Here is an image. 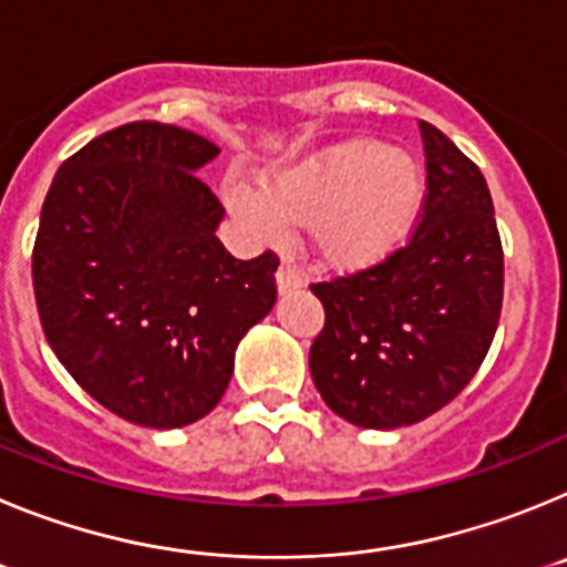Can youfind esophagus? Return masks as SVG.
<instances>
[{
  "mask_svg": "<svg viewBox=\"0 0 567 567\" xmlns=\"http://www.w3.org/2000/svg\"><path fill=\"white\" fill-rule=\"evenodd\" d=\"M275 284H278V292L287 295V292H295V289L303 287V278H300L298 269L289 264V260H284L278 269V275H275Z\"/></svg>",
  "mask_w": 567,
  "mask_h": 567,
  "instance_id": "obj_1",
  "label": "esophagus"
}]
</instances>
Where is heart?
I'll list each match as a JSON object with an SVG mask.
<instances>
[{
    "label": "heart",
    "instance_id": "b5f03b06",
    "mask_svg": "<svg viewBox=\"0 0 567 567\" xmlns=\"http://www.w3.org/2000/svg\"><path fill=\"white\" fill-rule=\"evenodd\" d=\"M227 202L264 238L312 224V247L327 267L363 272L417 229L425 173L405 150L354 138L264 175L260 189L229 187Z\"/></svg>",
    "mask_w": 567,
    "mask_h": 567
}]
</instances>
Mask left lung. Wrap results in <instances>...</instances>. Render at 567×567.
<instances>
[{
  "label": "left lung",
  "instance_id": "obj_1",
  "mask_svg": "<svg viewBox=\"0 0 567 567\" xmlns=\"http://www.w3.org/2000/svg\"><path fill=\"white\" fill-rule=\"evenodd\" d=\"M423 224L412 244L315 284L327 323L309 349L323 403L360 429L412 425L452 403L483 363L503 309V247L477 164L420 122Z\"/></svg>",
  "mask_w": 567,
  "mask_h": 567
}]
</instances>
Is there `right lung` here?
Returning a JSON list of instances; mask_svg holds the SVG:
<instances>
[{
  "instance_id": "right-lung-1",
  "label": "right lung",
  "mask_w": 567,
  "mask_h": 567,
  "mask_svg": "<svg viewBox=\"0 0 567 567\" xmlns=\"http://www.w3.org/2000/svg\"><path fill=\"white\" fill-rule=\"evenodd\" d=\"M221 150L133 122L59 167L33 247L44 338L93 400L147 429L207 417L240 338L275 307L278 258L238 260L198 169Z\"/></svg>"
}]
</instances>
